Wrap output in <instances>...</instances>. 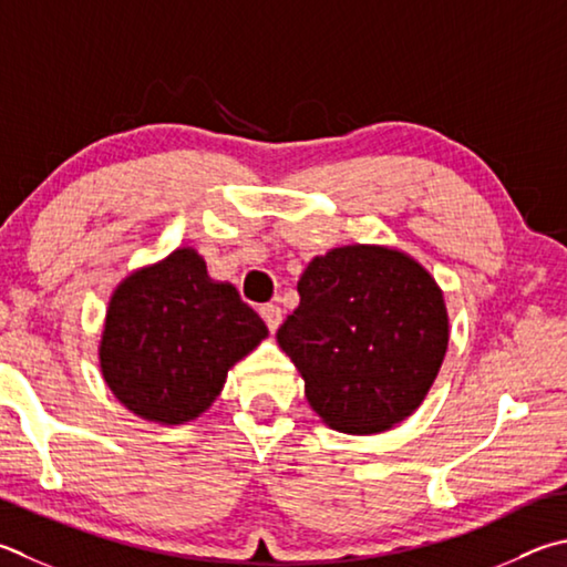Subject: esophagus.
Segmentation results:
<instances>
[{"label": "esophagus", "mask_w": 567, "mask_h": 567, "mask_svg": "<svg viewBox=\"0 0 567 567\" xmlns=\"http://www.w3.org/2000/svg\"><path fill=\"white\" fill-rule=\"evenodd\" d=\"M260 317H262V322L267 324V329H270V332H275V329L280 327V322H282V310L277 305H262L260 307Z\"/></svg>", "instance_id": "esophagus-1"}]
</instances>
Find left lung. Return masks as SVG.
<instances>
[{"instance_id":"1","label":"left lung","mask_w":567,"mask_h":567,"mask_svg":"<svg viewBox=\"0 0 567 567\" xmlns=\"http://www.w3.org/2000/svg\"><path fill=\"white\" fill-rule=\"evenodd\" d=\"M277 344L327 426L379 434L414 414L449 347L444 292L406 252L344 245L307 265Z\"/></svg>"}]
</instances>
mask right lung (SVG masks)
<instances>
[{"instance_id":"right-lung-1","label":"right lung","mask_w":567,"mask_h":567,"mask_svg":"<svg viewBox=\"0 0 567 567\" xmlns=\"http://www.w3.org/2000/svg\"><path fill=\"white\" fill-rule=\"evenodd\" d=\"M265 337V322L238 290L210 280L193 248H178L113 290L101 374L133 414L176 426L213 404L228 369Z\"/></svg>"}]
</instances>
